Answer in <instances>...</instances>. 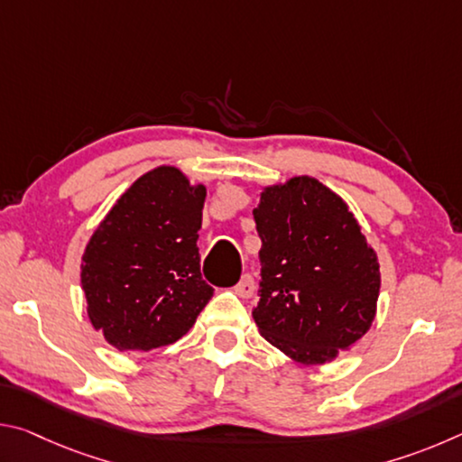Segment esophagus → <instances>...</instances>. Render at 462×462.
Wrapping results in <instances>:
<instances>
[{
  "mask_svg": "<svg viewBox=\"0 0 462 462\" xmlns=\"http://www.w3.org/2000/svg\"><path fill=\"white\" fill-rule=\"evenodd\" d=\"M234 293L245 297V300L253 297L254 295V279H253V275H248V273H246V275H242L238 283L234 285Z\"/></svg>",
  "mask_w": 462,
  "mask_h": 462,
  "instance_id": "1",
  "label": "esophagus"
}]
</instances>
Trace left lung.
<instances>
[{
	"label": "left lung",
	"instance_id": "8db88e82",
	"mask_svg": "<svg viewBox=\"0 0 462 462\" xmlns=\"http://www.w3.org/2000/svg\"><path fill=\"white\" fill-rule=\"evenodd\" d=\"M254 222L263 246L261 336L301 365H324L369 332L379 259L348 203L316 177L264 185Z\"/></svg>",
	"mask_w": 462,
	"mask_h": 462
}]
</instances>
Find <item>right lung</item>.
<instances>
[{
  "mask_svg": "<svg viewBox=\"0 0 462 462\" xmlns=\"http://www.w3.org/2000/svg\"><path fill=\"white\" fill-rule=\"evenodd\" d=\"M206 193L181 169L154 167L93 230L81 256V289L93 330L116 350L169 346L212 300L198 250Z\"/></svg>",
  "mask_w": 462,
  "mask_h": 462,
  "instance_id": "add662e5",
  "label": "right lung"
}]
</instances>
